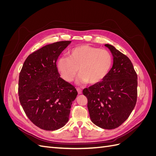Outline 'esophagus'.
Returning <instances> with one entry per match:
<instances>
[{
  "label": "esophagus",
  "mask_w": 156,
  "mask_h": 156,
  "mask_svg": "<svg viewBox=\"0 0 156 156\" xmlns=\"http://www.w3.org/2000/svg\"><path fill=\"white\" fill-rule=\"evenodd\" d=\"M76 89H77V92H78V94H82V90H81V88H76Z\"/></svg>",
  "instance_id": "obj_1"
}]
</instances>
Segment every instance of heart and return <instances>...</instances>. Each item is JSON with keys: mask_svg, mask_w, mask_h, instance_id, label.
<instances>
[{"mask_svg": "<svg viewBox=\"0 0 156 156\" xmlns=\"http://www.w3.org/2000/svg\"><path fill=\"white\" fill-rule=\"evenodd\" d=\"M112 56L109 51L88 45H81L71 50L69 57H61L57 68L65 81L72 82L77 73L79 84H96L104 79L112 67Z\"/></svg>", "mask_w": 156, "mask_h": 156, "instance_id": "heart-1", "label": "heart"}]
</instances>
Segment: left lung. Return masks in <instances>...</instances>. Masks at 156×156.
Wrapping results in <instances>:
<instances>
[{
    "instance_id": "left-lung-1",
    "label": "left lung",
    "mask_w": 156,
    "mask_h": 156,
    "mask_svg": "<svg viewBox=\"0 0 156 156\" xmlns=\"http://www.w3.org/2000/svg\"><path fill=\"white\" fill-rule=\"evenodd\" d=\"M113 56L112 67L101 81L83 90L92 122L115 129L127 119L137 98V75L129 58L114 46L105 45Z\"/></svg>"
}]
</instances>
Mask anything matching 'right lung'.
Instances as JSON below:
<instances>
[{
	"label": "right lung",
	"instance_id": "add662e5",
	"mask_svg": "<svg viewBox=\"0 0 156 156\" xmlns=\"http://www.w3.org/2000/svg\"><path fill=\"white\" fill-rule=\"evenodd\" d=\"M71 41H60L34 51L25 60L19 77L18 94L26 115L47 131L61 128L69 120L77 97L74 86L60 77L56 60Z\"/></svg>",
	"mask_w": 156,
	"mask_h": 156
}]
</instances>
